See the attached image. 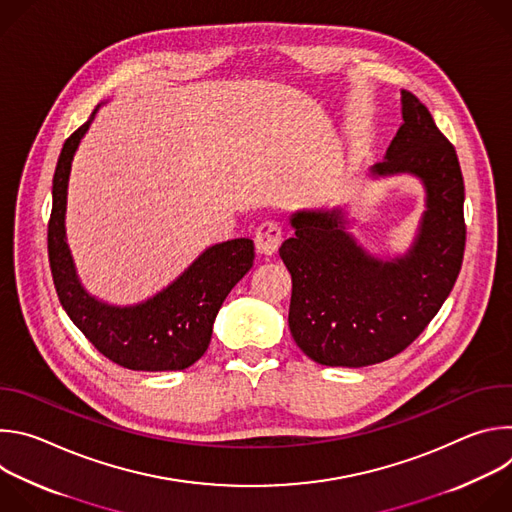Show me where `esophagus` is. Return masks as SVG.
Instances as JSON below:
<instances>
[{
    "label": "esophagus",
    "instance_id": "obj_1",
    "mask_svg": "<svg viewBox=\"0 0 512 512\" xmlns=\"http://www.w3.org/2000/svg\"><path fill=\"white\" fill-rule=\"evenodd\" d=\"M281 245V227L273 221H265L255 231V247L263 255H273Z\"/></svg>",
    "mask_w": 512,
    "mask_h": 512
}]
</instances>
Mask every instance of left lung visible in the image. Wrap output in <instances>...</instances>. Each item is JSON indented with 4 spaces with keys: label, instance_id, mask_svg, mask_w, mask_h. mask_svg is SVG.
<instances>
[{
    "label": "left lung",
    "instance_id": "8db88e82",
    "mask_svg": "<svg viewBox=\"0 0 512 512\" xmlns=\"http://www.w3.org/2000/svg\"><path fill=\"white\" fill-rule=\"evenodd\" d=\"M403 125L373 176L411 174L425 188L419 233L403 257L364 251L344 214L298 210L296 235L279 257L291 273L289 330L326 367H367L403 352L440 312L458 279L466 247L464 178L454 145L427 107L401 93Z\"/></svg>",
    "mask_w": 512,
    "mask_h": 512
}]
</instances>
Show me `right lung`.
<instances>
[{
  "mask_svg": "<svg viewBox=\"0 0 512 512\" xmlns=\"http://www.w3.org/2000/svg\"><path fill=\"white\" fill-rule=\"evenodd\" d=\"M97 109L64 141L52 178L48 259L56 294L68 318L119 367L184 371L206 352L214 318L229 291L253 267L255 247L251 239L212 245L160 294L135 306H109L93 298L72 261L64 214L72 158Z\"/></svg>",
  "mask_w": 512,
  "mask_h": 512,
  "instance_id": "1",
  "label": "right lung"
}]
</instances>
